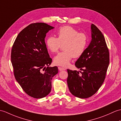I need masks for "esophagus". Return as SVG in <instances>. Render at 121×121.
I'll return each mask as SVG.
<instances>
[{"label":"esophagus","mask_w":121,"mask_h":121,"mask_svg":"<svg viewBox=\"0 0 121 121\" xmlns=\"http://www.w3.org/2000/svg\"><path fill=\"white\" fill-rule=\"evenodd\" d=\"M58 69L59 71H63V70H65V69L63 68V67H58Z\"/></svg>","instance_id":"esophagus-1"}]
</instances>
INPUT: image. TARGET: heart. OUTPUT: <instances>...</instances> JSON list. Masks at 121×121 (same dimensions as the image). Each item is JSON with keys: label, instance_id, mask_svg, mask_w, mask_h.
Masks as SVG:
<instances>
[{"label": "heart", "instance_id": "obj_1", "mask_svg": "<svg viewBox=\"0 0 121 121\" xmlns=\"http://www.w3.org/2000/svg\"><path fill=\"white\" fill-rule=\"evenodd\" d=\"M57 38L50 35L47 38L46 45L50 52H56L63 45L64 52L59 53L54 58L57 65L66 67L73 58H79L85 52L88 43V37L86 33L79 32L69 26L60 27L56 32Z\"/></svg>", "mask_w": 121, "mask_h": 121}]
</instances>
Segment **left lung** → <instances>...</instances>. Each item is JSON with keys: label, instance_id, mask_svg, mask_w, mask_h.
Wrapping results in <instances>:
<instances>
[{"label": "left lung", "instance_id": "1", "mask_svg": "<svg viewBox=\"0 0 121 121\" xmlns=\"http://www.w3.org/2000/svg\"><path fill=\"white\" fill-rule=\"evenodd\" d=\"M91 41L75 65L82 72L67 69V85L75 96H92L102 85L109 64V52L104 36L94 24L91 26Z\"/></svg>", "mask_w": 121, "mask_h": 121}]
</instances>
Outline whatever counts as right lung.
Instances as JSON below:
<instances>
[{"mask_svg": "<svg viewBox=\"0 0 121 121\" xmlns=\"http://www.w3.org/2000/svg\"><path fill=\"white\" fill-rule=\"evenodd\" d=\"M54 28L44 22L29 25L19 32L11 50L15 79L23 90L35 99L49 93L52 78L58 73L57 66H49L52 59L45 42L46 33Z\"/></svg>", "mask_w": 121, "mask_h": 121, "instance_id": "add662e5", "label": "right lung"}]
</instances>
